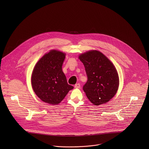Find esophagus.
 Listing matches in <instances>:
<instances>
[{
    "label": "esophagus",
    "instance_id": "34e87169",
    "mask_svg": "<svg viewBox=\"0 0 149 149\" xmlns=\"http://www.w3.org/2000/svg\"><path fill=\"white\" fill-rule=\"evenodd\" d=\"M74 88H80V84L79 83H77V84H76L74 85Z\"/></svg>",
    "mask_w": 149,
    "mask_h": 149
}]
</instances>
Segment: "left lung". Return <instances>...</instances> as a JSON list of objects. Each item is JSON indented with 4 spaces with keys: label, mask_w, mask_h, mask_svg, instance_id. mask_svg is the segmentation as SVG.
I'll return each mask as SVG.
<instances>
[{
    "label": "left lung",
    "mask_w": 149,
    "mask_h": 149,
    "mask_svg": "<svg viewBox=\"0 0 149 149\" xmlns=\"http://www.w3.org/2000/svg\"><path fill=\"white\" fill-rule=\"evenodd\" d=\"M88 78L83 90L89 101L96 106L104 104L116 94L119 77L116 68L101 52H87L79 56Z\"/></svg>",
    "instance_id": "left-lung-1"
}]
</instances>
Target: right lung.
Masks as SVG:
<instances>
[{
    "label": "right lung",
    "mask_w": 149,
    "mask_h": 149,
    "mask_svg": "<svg viewBox=\"0 0 149 149\" xmlns=\"http://www.w3.org/2000/svg\"><path fill=\"white\" fill-rule=\"evenodd\" d=\"M65 54L55 50L45 54L36 65L31 76L33 89L43 102L58 104L73 86L68 84L62 70Z\"/></svg>",
    "instance_id": "obj_1"
}]
</instances>
